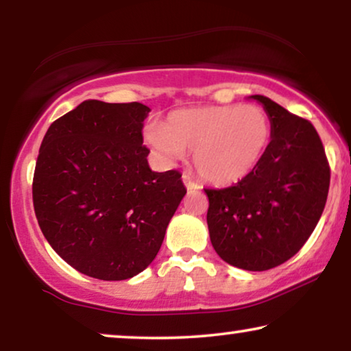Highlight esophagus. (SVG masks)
I'll return each mask as SVG.
<instances>
[{
  "label": "esophagus",
  "instance_id": "esophagus-1",
  "mask_svg": "<svg viewBox=\"0 0 351 351\" xmlns=\"http://www.w3.org/2000/svg\"><path fill=\"white\" fill-rule=\"evenodd\" d=\"M182 180H184L186 190H198V189H201V185L198 184V182H195L190 176L184 174V177H182Z\"/></svg>",
  "mask_w": 351,
  "mask_h": 351
}]
</instances>
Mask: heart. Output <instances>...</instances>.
Returning a JSON list of instances; mask_svg holds the SVG:
<instances>
[{
  "mask_svg": "<svg viewBox=\"0 0 351 351\" xmlns=\"http://www.w3.org/2000/svg\"><path fill=\"white\" fill-rule=\"evenodd\" d=\"M271 141V119L258 105H209L176 110L153 123L145 142L161 160L174 161L193 150L201 179L232 185L258 166Z\"/></svg>",
  "mask_w": 351,
  "mask_h": 351,
  "instance_id": "obj_1",
  "label": "heart"
}]
</instances>
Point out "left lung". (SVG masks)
Returning a JSON list of instances; mask_svg holds the SVG:
<instances>
[{"instance_id":"8db88e82","label":"left lung","mask_w":351,"mask_h":351,"mask_svg":"<svg viewBox=\"0 0 351 351\" xmlns=\"http://www.w3.org/2000/svg\"><path fill=\"white\" fill-rule=\"evenodd\" d=\"M271 141L258 166L227 189H204L210 243L220 258L249 271L275 268L300 251L323 214L330 167L308 119L263 95Z\"/></svg>"}]
</instances>
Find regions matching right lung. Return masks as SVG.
Listing matches in <instances>:
<instances>
[{"mask_svg":"<svg viewBox=\"0 0 351 351\" xmlns=\"http://www.w3.org/2000/svg\"><path fill=\"white\" fill-rule=\"evenodd\" d=\"M147 105L84 100L56 119L40 147L33 206L52 249L84 275L121 281L160 251L186 189L153 172L143 145Z\"/></svg>","mask_w":351,"mask_h":351,"instance_id":"obj_1","label":"right lung"}]
</instances>
